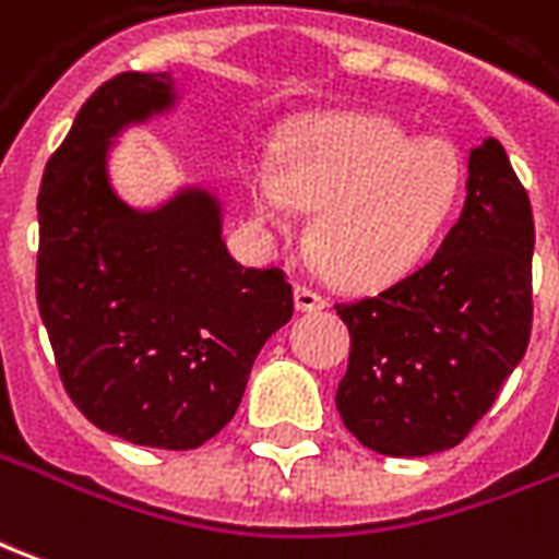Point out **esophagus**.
I'll return each mask as SVG.
<instances>
[{"label": "esophagus", "mask_w": 559, "mask_h": 559, "mask_svg": "<svg viewBox=\"0 0 559 559\" xmlns=\"http://www.w3.org/2000/svg\"><path fill=\"white\" fill-rule=\"evenodd\" d=\"M293 296H296V308L299 311H320V308H326V299L317 290H311V287H305V284H296Z\"/></svg>", "instance_id": "obj_1"}]
</instances>
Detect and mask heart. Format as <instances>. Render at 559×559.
<instances>
[{
    "mask_svg": "<svg viewBox=\"0 0 559 559\" xmlns=\"http://www.w3.org/2000/svg\"><path fill=\"white\" fill-rule=\"evenodd\" d=\"M257 212L287 227L314 209L308 242L344 287L401 281L431 254L464 194V160L449 140L416 138L386 116L341 114L293 128L275 167L248 173Z\"/></svg>",
    "mask_w": 559,
    "mask_h": 559,
    "instance_id": "obj_1",
    "label": "heart"
}]
</instances>
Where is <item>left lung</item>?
Instances as JSON below:
<instances>
[{
    "instance_id": "1",
    "label": "left lung",
    "mask_w": 559,
    "mask_h": 559,
    "mask_svg": "<svg viewBox=\"0 0 559 559\" xmlns=\"http://www.w3.org/2000/svg\"><path fill=\"white\" fill-rule=\"evenodd\" d=\"M533 209L497 140L469 152L467 203L431 260L386 290L338 302L350 365L335 407L392 457L457 445L491 411L533 329Z\"/></svg>"
}]
</instances>
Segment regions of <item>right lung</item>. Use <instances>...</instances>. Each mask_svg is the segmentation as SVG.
<instances>
[{
  "label": "right lung",
  "mask_w": 559,
  "mask_h": 559,
  "mask_svg": "<svg viewBox=\"0 0 559 559\" xmlns=\"http://www.w3.org/2000/svg\"><path fill=\"white\" fill-rule=\"evenodd\" d=\"M164 74L102 83L44 167L38 311L78 411L134 445L197 449L233 419L257 353L293 317L284 269H245L218 203L176 197L152 215L107 182V140L170 104Z\"/></svg>",
  "instance_id": "obj_1"
}]
</instances>
